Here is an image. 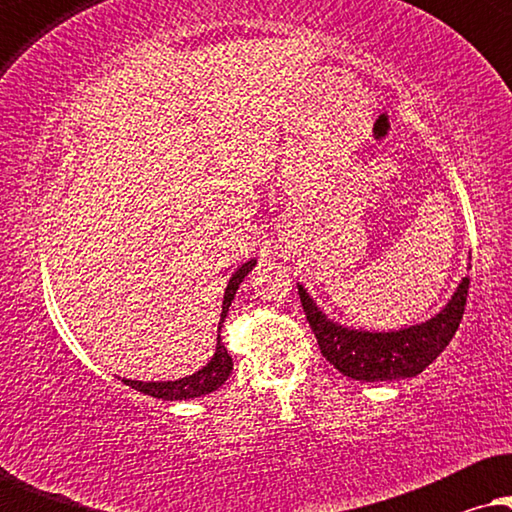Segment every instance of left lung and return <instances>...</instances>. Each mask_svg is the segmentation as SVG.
<instances>
[{
	"instance_id": "8db88e82",
	"label": "left lung",
	"mask_w": 512,
	"mask_h": 512,
	"mask_svg": "<svg viewBox=\"0 0 512 512\" xmlns=\"http://www.w3.org/2000/svg\"><path fill=\"white\" fill-rule=\"evenodd\" d=\"M468 284L471 279H461L459 289L454 291L445 310L426 324L394 333L349 331V328L328 321L303 286H298V296L326 361H331L342 375L352 377V380L384 382L398 380V377H415L431 361L438 359L440 352L450 345L461 317H464Z\"/></svg>"
}]
</instances>
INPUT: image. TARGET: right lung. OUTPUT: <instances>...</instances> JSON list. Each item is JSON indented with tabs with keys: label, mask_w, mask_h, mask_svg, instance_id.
Segmentation results:
<instances>
[{
	"label": "right lung",
	"mask_w": 512,
	"mask_h": 512,
	"mask_svg": "<svg viewBox=\"0 0 512 512\" xmlns=\"http://www.w3.org/2000/svg\"><path fill=\"white\" fill-rule=\"evenodd\" d=\"M254 263L256 261H247L240 270L235 272L233 277H230L226 296H223V312H221V319H219V331H221L223 319H226V314H228V307H230V303H233L235 291L240 289L242 279L249 275V270L254 268ZM230 370H233V359H230V356H228V349L221 342V335H219V338H216V352L212 356V361H209L202 370H198V373H193V375H188V377H181V380H174V382L123 380V384H128V387L142 391V394H146V396L163 398V401H184V398H195V396L212 394V391L219 389L221 384L228 380Z\"/></svg>",
	"instance_id": "1"
}]
</instances>
